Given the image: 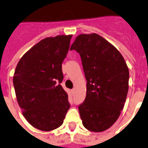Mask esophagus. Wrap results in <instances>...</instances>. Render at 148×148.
Masks as SVG:
<instances>
[{"label": "esophagus", "mask_w": 148, "mask_h": 148, "mask_svg": "<svg viewBox=\"0 0 148 148\" xmlns=\"http://www.w3.org/2000/svg\"><path fill=\"white\" fill-rule=\"evenodd\" d=\"M75 91H76V88H74L72 89V90H71L72 94H74V93H75Z\"/></svg>", "instance_id": "obj_1"}]
</instances>
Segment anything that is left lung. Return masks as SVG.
Returning <instances> with one entry per match:
<instances>
[{
  "mask_svg": "<svg viewBox=\"0 0 148 148\" xmlns=\"http://www.w3.org/2000/svg\"><path fill=\"white\" fill-rule=\"evenodd\" d=\"M81 56L87 80L86 97L78 107L82 123L102 132L116 123L129 89V69L116 47L96 33L80 34L71 47Z\"/></svg>",
  "mask_w": 148,
  "mask_h": 148,
  "instance_id": "left-lung-1",
  "label": "left lung"
}]
</instances>
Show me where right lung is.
Here are the masks:
<instances>
[{"label": "right lung", "mask_w": 148, "mask_h": 148, "mask_svg": "<svg viewBox=\"0 0 148 148\" xmlns=\"http://www.w3.org/2000/svg\"><path fill=\"white\" fill-rule=\"evenodd\" d=\"M72 35L42 39L22 56L17 64L13 84L22 114L42 131L61 126L70 108L62 88V63L69 50Z\"/></svg>", "instance_id": "add662e5"}]
</instances>
